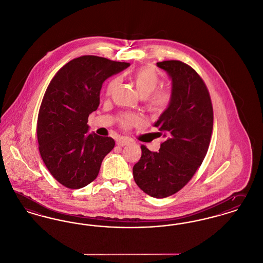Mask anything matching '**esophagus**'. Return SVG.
<instances>
[{
    "mask_svg": "<svg viewBox=\"0 0 263 263\" xmlns=\"http://www.w3.org/2000/svg\"><path fill=\"white\" fill-rule=\"evenodd\" d=\"M130 142V139L127 138H120L118 140H117V144L118 145H120V146H124V145H126L127 143H129Z\"/></svg>",
    "mask_w": 263,
    "mask_h": 263,
    "instance_id": "esophagus-1",
    "label": "esophagus"
}]
</instances>
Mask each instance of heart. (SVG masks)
<instances>
[{
	"instance_id": "obj_1",
	"label": "heart",
	"mask_w": 263,
	"mask_h": 263,
	"mask_svg": "<svg viewBox=\"0 0 263 263\" xmlns=\"http://www.w3.org/2000/svg\"><path fill=\"white\" fill-rule=\"evenodd\" d=\"M138 93L144 98L147 108L152 111H164L173 100V91L170 88L157 89L160 84L159 73L152 67H142L133 74ZM120 83V77H114L106 87V95L110 96L112 89ZM119 124L125 129L142 124V118L135 112H125L119 117Z\"/></svg>"
}]
</instances>
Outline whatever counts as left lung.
<instances>
[{
	"instance_id": "obj_1",
	"label": "left lung",
	"mask_w": 263,
	"mask_h": 263,
	"mask_svg": "<svg viewBox=\"0 0 263 263\" xmlns=\"http://www.w3.org/2000/svg\"><path fill=\"white\" fill-rule=\"evenodd\" d=\"M156 64L172 81L173 100L154 124L165 140L157 152L142 144L133 173L144 193L160 199L177 193L202 164L211 141L214 112L207 86L191 66L179 60Z\"/></svg>"
}]
</instances>
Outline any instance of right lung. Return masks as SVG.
<instances>
[{
    "instance_id": "obj_1",
    "label": "right lung",
    "mask_w": 263,
    "mask_h": 263,
    "mask_svg": "<svg viewBox=\"0 0 263 263\" xmlns=\"http://www.w3.org/2000/svg\"><path fill=\"white\" fill-rule=\"evenodd\" d=\"M128 66L104 57L80 56L58 70L48 85L36 135L42 160L61 185L80 189L97 178L115 140L87 134L88 117L99 107L103 82Z\"/></svg>"
}]
</instances>
